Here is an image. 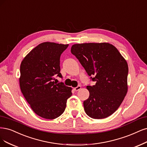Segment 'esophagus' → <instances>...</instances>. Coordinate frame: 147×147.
I'll return each instance as SVG.
<instances>
[{
	"label": "esophagus",
	"instance_id": "1",
	"mask_svg": "<svg viewBox=\"0 0 147 147\" xmlns=\"http://www.w3.org/2000/svg\"><path fill=\"white\" fill-rule=\"evenodd\" d=\"M80 89H81V86H78L77 87L74 88V90L75 91H76V92H77V91H78Z\"/></svg>",
	"mask_w": 147,
	"mask_h": 147
}]
</instances>
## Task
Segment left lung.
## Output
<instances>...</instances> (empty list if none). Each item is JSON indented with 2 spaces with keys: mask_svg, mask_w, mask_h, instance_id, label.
<instances>
[{
  "mask_svg": "<svg viewBox=\"0 0 147 147\" xmlns=\"http://www.w3.org/2000/svg\"><path fill=\"white\" fill-rule=\"evenodd\" d=\"M71 53L77 58L90 80L89 98L84 101V111L90 117L101 119L117 110L127 93L128 66L114 45L109 43L73 45Z\"/></svg>",
  "mask_w": 147,
  "mask_h": 147,
  "instance_id": "left-lung-1",
  "label": "left lung"
}]
</instances>
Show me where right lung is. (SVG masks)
Segmentation results:
<instances>
[{"label":"right lung","mask_w":147,"mask_h":147,"mask_svg":"<svg viewBox=\"0 0 147 147\" xmlns=\"http://www.w3.org/2000/svg\"><path fill=\"white\" fill-rule=\"evenodd\" d=\"M69 44L43 42L30 52L21 63L19 78L21 92L34 112L44 119L61 115L72 88L54 82L60 73V57Z\"/></svg>","instance_id":"add662e5"}]
</instances>
